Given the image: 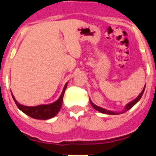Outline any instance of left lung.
<instances>
[{"label": "left lung", "instance_id": "left-lung-1", "mask_svg": "<svg viewBox=\"0 0 156 156\" xmlns=\"http://www.w3.org/2000/svg\"><path fill=\"white\" fill-rule=\"evenodd\" d=\"M144 89H145V86H144V89H143V90L141 91V93H140V94H139L138 96H137V97L134 99V100L132 101H130L129 103H128V104L126 105V107H125L124 111L121 112H119V113H123V112H125L128 111V110L130 109V108H131L135 104H137L139 101H140V99L141 98V97H142V95H143V94H144ZM90 104H91L92 107H93L94 109L98 110V111L100 112H101V113L108 114V115H118V114H119V112H112V111H108V110H106V109H105V108H101V107H98V106L95 105L94 104L93 102H91V101H90Z\"/></svg>", "mask_w": 156, "mask_h": 156}]
</instances>
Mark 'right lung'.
<instances>
[{
	"instance_id": "obj_1",
	"label": "right lung",
	"mask_w": 156,
	"mask_h": 156,
	"mask_svg": "<svg viewBox=\"0 0 156 156\" xmlns=\"http://www.w3.org/2000/svg\"><path fill=\"white\" fill-rule=\"evenodd\" d=\"M67 87V83L65 85L64 88H63L62 93L61 96L59 97L56 101L51 103L49 105H41L34 106H25L23 105L18 103L17 101L16 100L15 97L12 95L13 100L15 101L16 105L18 108L23 112L25 114H27L29 116L34 118V119H51L52 117L55 116L59 112V110L61 109V107L62 105L63 102V96H64L65 90Z\"/></svg>"
}]
</instances>
